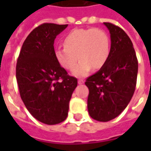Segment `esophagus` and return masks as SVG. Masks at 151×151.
<instances>
[{
    "instance_id": "esophagus-1",
    "label": "esophagus",
    "mask_w": 151,
    "mask_h": 151,
    "mask_svg": "<svg viewBox=\"0 0 151 151\" xmlns=\"http://www.w3.org/2000/svg\"><path fill=\"white\" fill-rule=\"evenodd\" d=\"M84 83V80H82V79H79L78 80V84L79 85H81Z\"/></svg>"
}]
</instances>
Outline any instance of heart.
<instances>
[{"instance_id": "heart-1", "label": "heart", "mask_w": 151, "mask_h": 151, "mask_svg": "<svg viewBox=\"0 0 151 151\" xmlns=\"http://www.w3.org/2000/svg\"><path fill=\"white\" fill-rule=\"evenodd\" d=\"M64 46L55 50V59L66 70H72L79 60L73 71L77 77L87 76L92 68L99 70L104 66L111 51L108 35L98 28L73 30L64 39Z\"/></svg>"}]
</instances>
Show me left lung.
<instances>
[{
	"instance_id": "left-lung-1",
	"label": "left lung",
	"mask_w": 151,
	"mask_h": 151,
	"mask_svg": "<svg viewBox=\"0 0 151 151\" xmlns=\"http://www.w3.org/2000/svg\"><path fill=\"white\" fill-rule=\"evenodd\" d=\"M110 32L111 51L104 66L86 79L87 108L100 122L118 117L129 103L135 90L138 60L129 37L119 27L103 22Z\"/></svg>"
}]
</instances>
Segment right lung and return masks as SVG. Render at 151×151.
<instances>
[{"label": "right lung", "instance_id": "obj_1", "mask_svg": "<svg viewBox=\"0 0 151 151\" xmlns=\"http://www.w3.org/2000/svg\"><path fill=\"white\" fill-rule=\"evenodd\" d=\"M68 26L44 23L22 46L16 67L20 96L28 112L45 124H60L68 115L77 79L67 75L55 56L56 36Z\"/></svg>", "mask_w": 151, "mask_h": 151}]
</instances>
